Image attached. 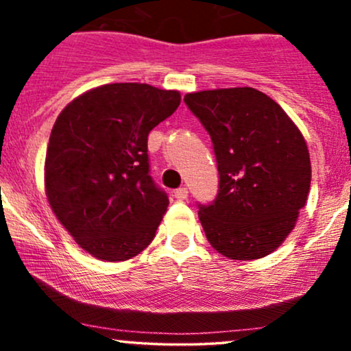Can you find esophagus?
<instances>
[{"mask_svg": "<svg viewBox=\"0 0 351 351\" xmlns=\"http://www.w3.org/2000/svg\"><path fill=\"white\" fill-rule=\"evenodd\" d=\"M173 195H175V198L178 199V201L186 199V198H188V188H178V189H175V193H173Z\"/></svg>", "mask_w": 351, "mask_h": 351, "instance_id": "1", "label": "esophagus"}]
</instances>
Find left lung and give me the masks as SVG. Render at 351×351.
<instances>
[{
  "mask_svg": "<svg viewBox=\"0 0 351 351\" xmlns=\"http://www.w3.org/2000/svg\"><path fill=\"white\" fill-rule=\"evenodd\" d=\"M215 145L219 191L199 208L209 244L221 256L254 261L287 239L307 203V142L276 100L252 87L184 95Z\"/></svg>",
  "mask_w": 351,
  "mask_h": 351,
  "instance_id": "8db88e82",
  "label": "left lung"
}]
</instances>
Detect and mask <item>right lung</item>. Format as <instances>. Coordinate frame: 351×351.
Listing matches in <instances>:
<instances>
[{"label":"right lung","instance_id":"obj_1","mask_svg":"<svg viewBox=\"0 0 351 351\" xmlns=\"http://www.w3.org/2000/svg\"><path fill=\"white\" fill-rule=\"evenodd\" d=\"M178 90L117 82L84 92L56 119L44 191L64 229L107 263L152 243L168 196L148 175V134L176 110Z\"/></svg>","mask_w":351,"mask_h":351}]
</instances>
